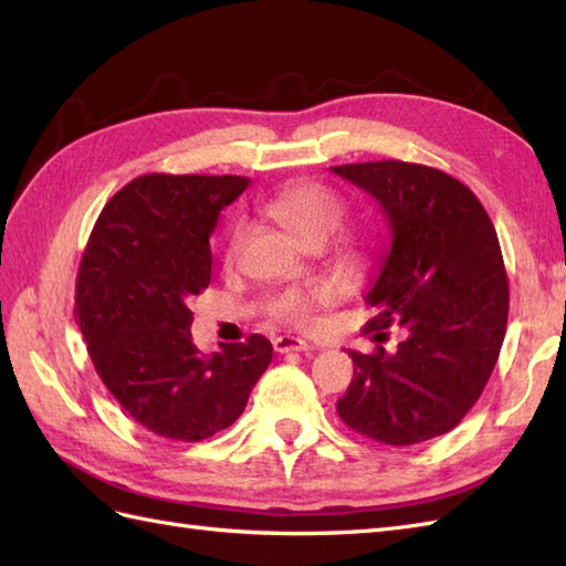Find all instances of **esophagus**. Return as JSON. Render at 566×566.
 Listing matches in <instances>:
<instances>
[{
    "instance_id": "1",
    "label": "esophagus",
    "mask_w": 566,
    "mask_h": 566,
    "mask_svg": "<svg viewBox=\"0 0 566 566\" xmlns=\"http://www.w3.org/2000/svg\"><path fill=\"white\" fill-rule=\"evenodd\" d=\"M273 350L275 353H307V350H314L312 343L302 340V338H295V336H279L273 340Z\"/></svg>"
}]
</instances>
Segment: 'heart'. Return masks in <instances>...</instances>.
I'll return each instance as SVG.
<instances>
[{"label":"heart","mask_w":566,"mask_h":566,"mask_svg":"<svg viewBox=\"0 0 566 566\" xmlns=\"http://www.w3.org/2000/svg\"><path fill=\"white\" fill-rule=\"evenodd\" d=\"M266 213L281 223L291 235H295L302 244L326 242L340 228L346 206L334 189H328L314 179H295L266 203ZM242 242V226L235 223L228 232L226 240V259H235ZM328 302L326 291H285L271 300V316L275 322L287 326H310L312 314L316 307Z\"/></svg>","instance_id":"heart-1"}]
</instances>
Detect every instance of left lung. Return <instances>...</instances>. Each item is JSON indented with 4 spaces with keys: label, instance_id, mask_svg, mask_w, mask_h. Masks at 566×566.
<instances>
[{
    "label": "left lung",
    "instance_id": "1",
    "mask_svg": "<svg viewBox=\"0 0 566 566\" xmlns=\"http://www.w3.org/2000/svg\"><path fill=\"white\" fill-rule=\"evenodd\" d=\"M379 203L389 252L365 295L375 316L369 355L350 350L353 381L338 398L350 430L410 447L453 430L497 365L509 283L497 232L471 189L451 175L403 160L334 165ZM399 346L382 348L387 327Z\"/></svg>",
    "mask_w": 566,
    "mask_h": 566
}]
</instances>
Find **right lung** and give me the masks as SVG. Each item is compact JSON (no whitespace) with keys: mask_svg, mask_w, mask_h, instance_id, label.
Wrapping results in <instances>:
<instances>
[{"mask_svg":"<svg viewBox=\"0 0 566 566\" xmlns=\"http://www.w3.org/2000/svg\"><path fill=\"white\" fill-rule=\"evenodd\" d=\"M250 185L238 175H144L105 203L76 275L74 319L95 371L132 420L175 442L235 422L273 348L254 334L206 355L189 302L211 283L218 213Z\"/></svg>","mask_w":566,"mask_h":566,"instance_id":"obj_1","label":"right lung"}]
</instances>
